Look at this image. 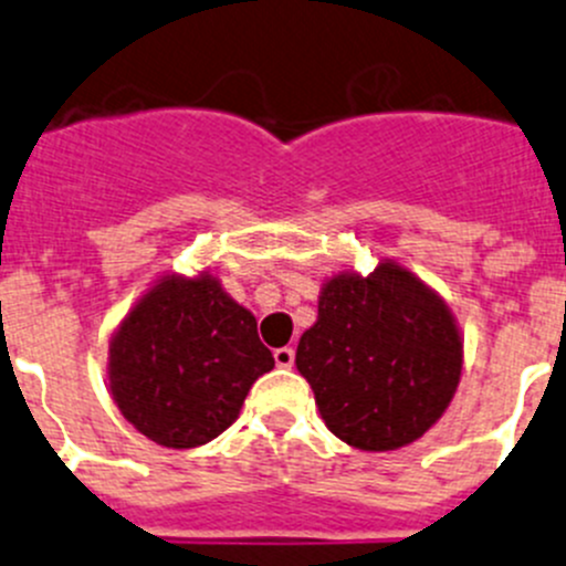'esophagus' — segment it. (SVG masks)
Returning a JSON list of instances; mask_svg holds the SVG:
<instances>
[{"label": "esophagus", "instance_id": "34e87169", "mask_svg": "<svg viewBox=\"0 0 566 566\" xmlns=\"http://www.w3.org/2000/svg\"><path fill=\"white\" fill-rule=\"evenodd\" d=\"M273 359H276L279 367H293L295 361V350L290 348V345H284V348H276L273 350Z\"/></svg>", "mask_w": 566, "mask_h": 566}]
</instances>
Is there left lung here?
<instances>
[{
    "instance_id": "left-lung-1",
    "label": "left lung",
    "mask_w": 566,
    "mask_h": 566,
    "mask_svg": "<svg viewBox=\"0 0 566 566\" xmlns=\"http://www.w3.org/2000/svg\"><path fill=\"white\" fill-rule=\"evenodd\" d=\"M295 367L328 431L359 451H395L442 417L462 376V337L446 301L395 262L339 273L301 334Z\"/></svg>"
}]
</instances>
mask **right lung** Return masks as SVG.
I'll use <instances>...</instances> for the list:
<instances>
[{"instance_id":"1","label":"right lung","mask_w":566,"mask_h":566,"mask_svg":"<svg viewBox=\"0 0 566 566\" xmlns=\"http://www.w3.org/2000/svg\"><path fill=\"white\" fill-rule=\"evenodd\" d=\"M273 354L245 306L210 273L163 276L109 343V389L120 415L157 446L199 448L238 420Z\"/></svg>"}]
</instances>
